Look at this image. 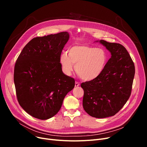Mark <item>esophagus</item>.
Masks as SVG:
<instances>
[{
	"label": "esophagus",
	"instance_id": "obj_1",
	"mask_svg": "<svg viewBox=\"0 0 147 147\" xmlns=\"http://www.w3.org/2000/svg\"><path fill=\"white\" fill-rule=\"evenodd\" d=\"M80 86V83L78 82H75V87H78Z\"/></svg>",
	"mask_w": 147,
	"mask_h": 147
}]
</instances>
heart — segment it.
<instances>
[{"label": "heart", "instance_id": "1", "mask_svg": "<svg viewBox=\"0 0 147 147\" xmlns=\"http://www.w3.org/2000/svg\"><path fill=\"white\" fill-rule=\"evenodd\" d=\"M108 61L107 52L102 48L77 45L68 49V54L63 52L60 56V63L64 72L69 75L76 71L85 81L96 79L101 74Z\"/></svg>", "mask_w": 147, "mask_h": 147}]
</instances>
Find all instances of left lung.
<instances>
[{"instance_id": "left-lung-1", "label": "left lung", "mask_w": 147, "mask_h": 147, "mask_svg": "<svg viewBox=\"0 0 147 147\" xmlns=\"http://www.w3.org/2000/svg\"><path fill=\"white\" fill-rule=\"evenodd\" d=\"M99 42L111 57L98 78L81 84L84 90L83 109L96 118L111 117L117 113L129 99L135 76V65L121 44L104 40Z\"/></svg>"}]
</instances>
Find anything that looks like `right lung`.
<instances>
[{"label": "right lung", "instance_id": "add662e5", "mask_svg": "<svg viewBox=\"0 0 147 147\" xmlns=\"http://www.w3.org/2000/svg\"><path fill=\"white\" fill-rule=\"evenodd\" d=\"M68 39L67 32L34 37L17 59L13 80L18 101L33 117L47 120L56 115L74 87V79L63 73L60 63Z\"/></svg>", "mask_w": 147, "mask_h": 147}]
</instances>
